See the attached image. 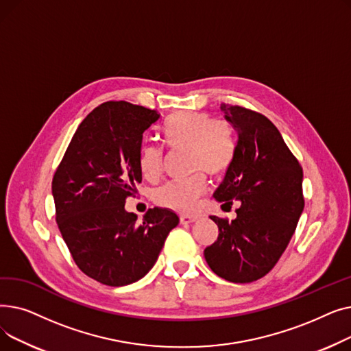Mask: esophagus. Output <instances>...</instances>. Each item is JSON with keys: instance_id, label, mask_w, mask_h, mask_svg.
Listing matches in <instances>:
<instances>
[{"instance_id": "obj_1", "label": "esophagus", "mask_w": 351, "mask_h": 351, "mask_svg": "<svg viewBox=\"0 0 351 351\" xmlns=\"http://www.w3.org/2000/svg\"><path fill=\"white\" fill-rule=\"evenodd\" d=\"M197 222V217L196 216H180V223L182 225H191Z\"/></svg>"}]
</instances>
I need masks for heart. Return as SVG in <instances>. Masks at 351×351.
Returning a JSON list of instances; mask_svg holds the SVG:
<instances>
[{
  "mask_svg": "<svg viewBox=\"0 0 351 351\" xmlns=\"http://www.w3.org/2000/svg\"><path fill=\"white\" fill-rule=\"evenodd\" d=\"M162 136L171 149H188L192 172L210 176L222 175L233 155V142L226 122L212 119L206 112L183 110L173 114L162 129ZM142 176L156 182L163 172V154L156 146L145 145L139 154ZM206 193V180L196 175L186 180L166 183L154 192V200L162 208L179 213L195 209L199 199Z\"/></svg>",
  "mask_w": 351,
  "mask_h": 351,
  "instance_id": "1",
  "label": "heart"
}]
</instances>
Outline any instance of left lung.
Instances as JSON below:
<instances>
[{
	"instance_id": "left-lung-1",
	"label": "left lung",
	"mask_w": 351,
	"mask_h": 351,
	"mask_svg": "<svg viewBox=\"0 0 351 351\" xmlns=\"http://www.w3.org/2000/svg\"><path fill=\"white\" fill-rule=\"evenodd\" d=\"M234 131L232 160L213 197L230 206L241 202L232 222L212 216L217 241L205 259L219 278L250 283L267 274L286 250L304 208L303 172L279 129L262 114L220 104Z\"/></svg>"
}]
</instances>
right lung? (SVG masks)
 Returning <instances> with one entry per match:
<instances>
[{
    "label": "right lung",
    "mask_w": 351,
    "mask_h": 351,
    "mask_svg": "<svg viewBox=\"0 0 351 351\" xmlns=\"http://www.w3.org/2000/svg\"><path fill=\"white\" fill-rule=\"evenodd\" d=\"M159 118L125 101L99 105L78 126L52 179L57 223L72 259L106 286L142 279L179 223L166 208L149 209L142 222L125 209L142 182L143 135Z\"/></svg>",
    "instance_id": "obj_1"
}]
</instances>
